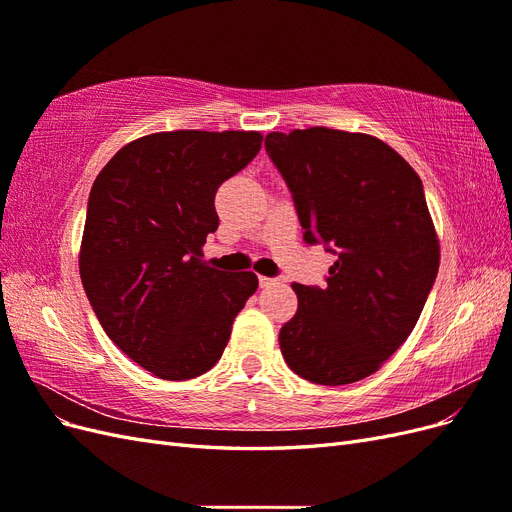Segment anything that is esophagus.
<instances>
[{"instance_id": "esophagus-1", "label": "esophagus", "mask_w": 512, "mask_h": 512, "mask_svg": "<svg viewBox=\"0 0 512 512\" xmlns=\"http://www.w3.org/2000/svg\"><path fill=\"white\" fill-rule=\"evenodd\" d=\"M258 284L260 288H271L277 284V280H273V277H258Z\"/></svg>"}]
</instances>
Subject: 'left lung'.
<instances>
[{
    "instance_id": "8db88e82",
    "label": "left lung",
    "mask_w": 512,
    "mask_h": 512,
    "mask_svg": "<svg viewBox=\"0 0 512 512\" xmlns=\"http://www.w3.org/2000/svg\"><path fill=\"white\" fill-rule=\"evenodd\" d=\"M265 147L305 243L337 256L327 286L292 284L299 307L280 331L284 361L324 386L363 380L406 342L436 282L440 243L421 177L361 132H271Z\"/></svg>"
}]
</instances>
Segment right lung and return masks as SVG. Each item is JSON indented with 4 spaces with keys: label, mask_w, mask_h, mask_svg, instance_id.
<instances>
[{
    "label": "right lung",
    "mask_w": 512,
    "mask_h": 512,
    "mask_svg": "<svg viewBox=\"0 0 512 512\" xmlns=\"http://www.w3.org/2000/svg\"><path fill=\"white\" fill-rule=\"evenodd\" d=\"M260 132H158L121 147L89 192L79 269L106 335L162 380L203 376L258 288L218 271L203 245L218 230L215 192L250 164Z\"/></svg>",
    "instance_id": "obj_1"
}]
</instances>
